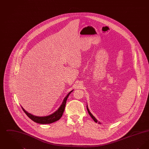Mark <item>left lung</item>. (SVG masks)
Here are the masks:
<instances>
[{"mask_svg": "<svg viewBox=\"0 0 149 149\" xmlns=\"http://www.w3.org/2000/svg\"><path fill=\"white\" fill-rule=\"evenodd\" d=\"M86 108H87V110H88V113L89 114V115L91 116V117L92 118L93 120H94V121H95V122L96 123H97V122H98V120H97V119H96V118H95V117H94V116H93L92 114L90 112V111H89V109H88V106H86ZM98 123H100V122H98Z\"/></svg>", "mask_w": 149, "mask_h": 149, "instance_id": "1", "label": "left lung"}]
</instances>
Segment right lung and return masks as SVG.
<instances>
[{
  "instance_id": "add662e5",
  "label": "right lung",
  "mask_w": 149,
  "mask_h": 149,
  "mask_svg": "<svg viewBox=\"0 0 149 149\" xmlns=\"http://www.w3.org/2000/svg\"><path fill=\"white\" fill-rule=\"evenodd\" d=\"M72 91H71V92L69 93L68 94V95L65 97L61 105L58 108V109L56 111H55L54 113L50 114L49 116H43V117L36 116L32 115V114L29 113V112H27V111H26L22 107V108L23 111H24V112L27 114V116L29 117V118L33 121L36 122V123H40V124H50V123H52L54 122H56L57 120H60V118L62 117L63 114L64 113V109H65V107L67 99H68L69 95H70V94Z\"/></svg>"
}]
</instances>
